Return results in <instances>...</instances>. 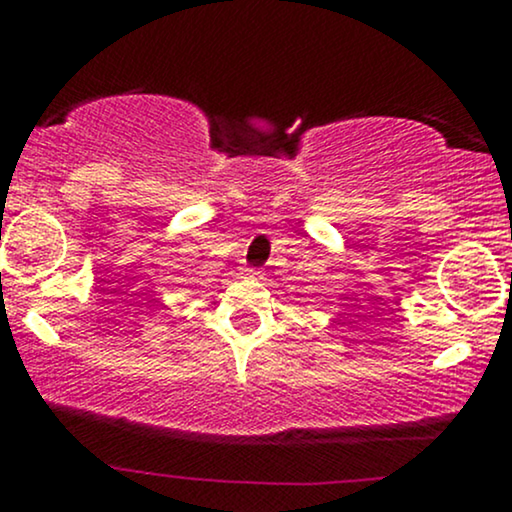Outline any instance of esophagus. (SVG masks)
I'll return each instance as SVG.
<instances>
[{"label":"esophagus","mask_w":512,"mask_h":512,"mask_svg":"<svg viewBox=\"0 0 512 512\" xmlns=\"http://www.w3.org/2000/svg\"><path fill=\"white\" fill-rule=\"evenodd\" d=\"M250 274H260V272H255V269H250Z\"/></svg>","instance_id":"34e87169"}]
</instances>
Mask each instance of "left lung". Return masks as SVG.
<instances>
[{"label": "left lung", "instance_id": "left-lung-1", "mask_svg": "<svg viewBox=\"0 0 512 512\" xmlns=\"http://www.w3.org/2000/svg\"><path fill=\"white\" fill-rule=\"evenodd\" d=\"M510 279H512V274H510Z\"/></svg>", "mask_w": 512, "mask_h": 512}]
</instances>
